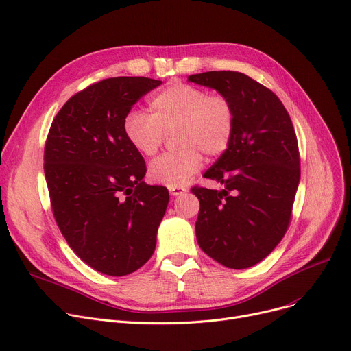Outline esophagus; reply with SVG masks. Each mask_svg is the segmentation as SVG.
<instances>
[{"instance_id":"obj_1","label":"esophagus","mask_w":351,"mask_h":351,"mask_svg":"<svg viewBox=\"0 0 351 351\" xmlns=\"http://www.w3.org/2000/svg\"><path fill=\"white\" fill-rule=\"evenodd\" d=\"M169 192H171L172 196H180V195H184L186 192V189L182 188V186H171Z\"/></svg>"}]
</instances>
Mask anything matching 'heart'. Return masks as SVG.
<instances>
[{
    "label": "heart",
    "instance_id": "heart-1",
    "mask_svg": "<svg viewBox=\"0 0 351 351\" xmlns=\"http://www.w3.org/2000/svg\"><path fill=\"white\" fill-rule=\"evenodd\" d=\"M123 134L143 156L158 154L165 133H173L178 149L150 163L149 178L165 186H182L201 169L204 156L223 155L237 130V109L221 93L188 83H171L149 100V114L129 110L123 117Z\"/></svg>",
    "mask_w": 351,
    "mask_h": 351
}]
</instances>
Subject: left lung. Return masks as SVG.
Masks as SVG:
<instances>
[{"label":"left lung","mask_w":351,"mask_h":351,"mask_svg":"<svg viewBox=\"0 0 351 351\" xmlns=\"http://www.w3.org/2000/svg\"><path fill=\"white\" fill-rule=\"evenodd\" d=\"M237 109L234 141L205 172L222 191L193 186L201 250L223 267L248 268L268 256L285 235L300 182L297 134L284 104L268 87L239 71L192 74Z\"/></svg>","instance_id":"obj_1"}]
</instances>
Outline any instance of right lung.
<instances>
[{"label":"right lung","mask_w":351,"mask_h":351,"mask_svg":"<svg viewBox=\"0 0 351 351\" xmlns=\"http://www.w3.org/2000/svg\"><path fill=\"white\" fill-rule=\"evenodd\" d=\"M149 77H110L71 96L44 146V175L57 226L88 267L121 277L147 263L169 202L145 184V159L126 141L123 117L147 91Z\"/></svg>","instance_id":"add662e5"}]
</instances>
